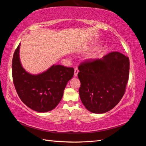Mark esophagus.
Returning <instances> with one entry per match:
<instances>
[{"label": "esophagus", "mask_w": 146, "mask_h": 146, "mask_svg": "<svg viewBox=\"0 0 146 146\" xmlns=\"http://www.w3.org/2000/svg\"><path fill=\"white\" fill-rule=\"evenodd\" d=\"M78 73V69L77 68H75V70H74V77H77V74Z\"/></svg>", "instance_id": "34e87169"}]
</instances>
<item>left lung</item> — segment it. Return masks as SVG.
<instances>
[{"label":"left lung","mask_w":146,"mask_h":146,"mask_svg":"<svg viewBox=\"0 0 146 146\" xmlns=\"http://www.w3.org/2000/svg\"><path fill=\"white\" fill-rule=\"evenodd\" d=\"M129 57L113 52L78 66L79 94L85 108L101 114L113 109L125 93L129 76Z\"/></svg>","instance_id":"left-lung-1"}]
</instances>
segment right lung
I'll list each match as a JSON object with an SVG mask.
<instances>
[{
	"instance_id": "obj_1",
	"label": "right lung",
	"mask_w": 146,
	"mask_h": 146,
	"mask_svg": "<svg viewBox=\"0 0 146 146\" xmlns=\"http://www.w3.org/2000/svg\"><path fill=\"white\" fill-rule=\"evenodd\" d=\"M19 44L12 61L13 83L19 98L28 107L45 113L54 109L63 98L67 83L73 77L74 69L54 64L46 71L34 75L21 64Z\"/></svg>"
}]
</instances>
